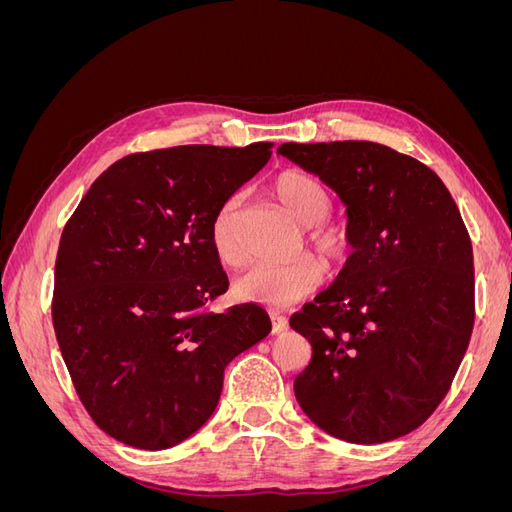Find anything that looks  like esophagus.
I'll use <instances>...</instances> for the list:
<instances>
[{
	"label": "esophagus",
	"mask_w": 512,
	"mask_h": 512,
	"mask_svg": "<svg viewBox=\"0 0 512 512\" xmlns=\"http://www.w3.org/2000/svg\"><path fill=\"white\" fill-rule=\"evenodd\" d=\"M269 316H271V324H273V333H275V335H280V333L288 331V318H286L284 314L271 312Z\"/></svg>",
	"instance_id": "obj_1"
}]
</instances>
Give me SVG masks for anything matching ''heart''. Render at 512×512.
Listing matches in <instances>:
<instances>
[{
    "label": "heart",
    "mask_w": 512,
    "mask_h": 512,
    "mask_svg": "<svg viewBox=\"0 0 512 512\" xmlns=\"http://www.w3.org/2000/svg\"><path fill=\"white\" fill-rule=\"evenodd\" d=\"M273 194L280 205L305 230V243L327 262L346 256L348 237L342 226L327 222L333 196L318 177L303 170H286L273 181ZM241 194L228 196L211 224V243L218 258L228 267H241L247 254L239 235ZM324 277L320 260L312 254H299L288 262H260L235 282V294L243 301L288 307L316 290Z\"/></svg>",
    "instance_id": "heart-1"
}]
</instances>
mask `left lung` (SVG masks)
<instances>
[{"mask_svg":"<svg viewBox=\"0 0 512 512\" xmlns=\"http://www.w3.org/2000/svg\"><path fill=\"white\" fill-rule=\"evenodd\" d=\"M346 205L337 280L290 318L312 344L294 380L329 436L380 444L423 425L451 389L474 324L472 243L431 168L369 141L284 143Z\"/></svg>","mask_w":512,"mask_h":512,"instance_id":"1","label":"left lung"}]
</instances>
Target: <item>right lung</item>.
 <instances>
[{"instance_id":"obj_1","label":"right lung","mask_w":512,"mask_h":512,"mask_svg":"<svg viewBox=\"0 0 512 512\" xmlns=\"http://www.w3.org/2000/svg\"><path fill=\"white\" fill-rule=\"evenodd\" d=\"M273 143L183 145L121 158L61 232L53 327L76 393L108 436L162 451L215 412L224 369L271 331L260 305L209 312L228 290L211 224Z\"/></svg>"}]
</instances>
